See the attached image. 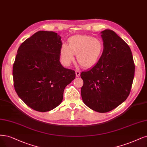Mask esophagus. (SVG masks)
Listing matches in <instances>:
<instances>
[{"instance_id": "obj_1", "label": "esophagus", "mask_w": 147, "mask_h": 147, "mask_svg": "<svg viewBox=\"0 0 147 147\" xmlns=\"http://www.w3.org/2000/svg\"><path fill=\"white\" fill-rule=\"evenodd\" d=\"M75 74H76V76H77V77H80V72L78 71V70H75Z\"/></svg>"}]
</instances>
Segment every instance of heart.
I'll use <instances>...</instances> for the list:
<instances>
[{"label": "heart", "instance_id": "1", "mask_svg": "<svg viewBox=\"0 0 147 147\" xmlns=\"http://www.w3.org/2000/svg\"><path fill=\"white\" fill-rule=\"evenodd\" d=\"M69 45L62 44L59 55L63 64L69 66L77 53L78 63L84 68L92 67L99 60L103 51V41L87 35H75L68 39Z\"/></svg>", "mask_w": 147, "mask_h": 147}]
</instances>
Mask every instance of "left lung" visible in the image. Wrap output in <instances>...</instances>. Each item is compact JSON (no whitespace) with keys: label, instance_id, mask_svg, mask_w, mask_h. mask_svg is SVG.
<instances>
[{"label":"left lung","instance_id":"obj_1","mask_svg":"<svg viewBox=\"0 0 147 147\" xmlns=\"http://www.w3.org/2000/svg\"><path fill=\"white\" fill-rule=\"evenodd\" d=\"M103 51L98 61L81 73L84 103L98 113H107L126 100L134 77L132 52L123 40L111 30L100 33Z\"/></svg>","mask_w":147,"mask_h":147}]
</instances>
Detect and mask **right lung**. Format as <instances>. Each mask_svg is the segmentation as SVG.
<instances>
[{
    "label": "right lung",
    "mask_w": 147,
    "mask_h": 147,
    "mask_svg": "<svg viewBox=\"0 0 147 147\" xmlns=\"http://www.w3.org/2000/svg\"><path fill=\"white\" fill-rule=\"evenodd\" d=\"M62 44L57 33L39 31L18 50L13 67L15 90L25 104L39 112L57 107L65 88L75 78L74 70L60 63Z\"/></svg>",
    "instance_id": "add662e5"
}]
</instances>
